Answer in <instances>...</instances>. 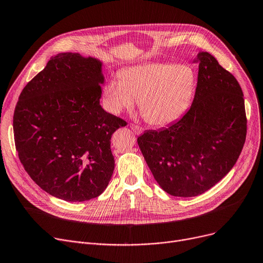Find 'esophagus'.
<instances>
[{
    "label": "esophagus",
    "instance_id": "obj_1",
    "mask_svg": "<svg viewBox=\"0 0 263 263\" xmlns=\"http://www.w3.org/2000/svg\"><path fill=\"white\" fill-rule=\"evenodd\" d=\"M130 128L133 130V132L135 134H141L143 132V129L140 127V125H136V124H130Z\"/></svg>",
    "mask_w": 263,
    "mask_h": 263
}]
</instances>
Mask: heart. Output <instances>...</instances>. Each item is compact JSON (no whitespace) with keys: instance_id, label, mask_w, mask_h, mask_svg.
Returning a JSON list of instances; mask_svg holds the SVG:
<instances>
[{"instance_id":"b5f03b06","label":"heart","mask_w":263,"mask_h":263,"mask_svg":"<svg viewBox=\"0 0 263 263\" xmlns=\"http://www.w3.org/2000/svg\"><path fill=\"white\" fill-rule=\"evenodd\" d=\"M196 86V73L187 64L149 62L131 66L105 87V108L118 114L139 107L145 120L165 125L177 120L187 109Z\"/></svg>"}]
</instances>
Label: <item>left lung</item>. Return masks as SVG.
Returning a JSON list of instances; mask_svg holds the SVG:
<instances>
[{"label": "left lung", "instance_id": "8db88e82", "mask_svg": "<svg viewBox=\"0 0 263 263\" xmlns=\"http://www.w3.org/2000/svg\"><path fill=\"white\" fill-rule=\"evenodd\" d=\"M195 98L188 111L167 128L138 138L152 173L175 197L202 195L235 164L246 140L243 91L214 57L199 51Z\"/></svg>", "mask_w": 263, "mask_h": 263}]
</instances>
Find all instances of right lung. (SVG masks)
Wrapping results in <instances>:
<instances>
[{
    "mask_svg": "<svg viewBox=\"0 0 263 263\" xmlns=\"http://www.w3.org/2000/svg\"><path fill=\"white\" fill-rule=\"evenodd\" d=\"M101 66L79 53L55 54L15 107L20 162L36 185L64 201H88L105 190L115 167L111 135L127 125L100 105Z\"/></svg>",
    "mask_w": 263,
    "mask_h": 263,
    "instance_id": "obj_1",
    "label": "right lung"
}]
</instances>
